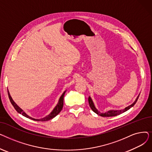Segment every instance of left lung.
<instances>
[{"instance_id":"8db88e82","label":"left lung","mask_w":152,"mask_h":152,"mask_svg":"<svg viewBox=\"0 0 152 152\" xmlns=\"http://www.w3.org/2000/svg\"><path fill=\"white\" fill-rule=\"evenodd\" d=\"M140 95V94H139ZM139 95L137 96V99H135V102L132 103V104H131V105L128 106L126 107L124 109H123V110H109L108 111H107V112L105 113H101L100 112V111L95 108L94 104V102L92 100V99L91 98V97L89 96V98H88V101H89V106L91 107V108L92 109V110L94 111V112H95L96 114L101 116H103V117H110V116H117L118 115H120L124 112H125V111H127L128 110H129L131 107H132L135 104V103L137 102L138 99H139Z\"/></svg>"}]
</instances>
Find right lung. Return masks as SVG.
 <instances>
[{
  "label": "right lung",
  "instance_id": "1",
  "mask_svg": "<svg viewBox=\"0 0 152 152\" xmlns=\"http://www.w3.org/2000/svg\"><path fill=\"white\" fill-rule=\"evenodd\" d=\"M8 91V95H9V99H10V101L11 102V103L12 104V105L13 106V107L15 108V109L16 110V111H17L18 113H19L20 114H21L23 116H25L28 118H29L31 119H33V120H34V121H49L50 120V119H53L54 117H55L56 116H57L60 111L61 110H62L63 108V100H64V95H65V94L66 92V91L64 92L62 95H61V97H60L59 99V100H58V102L57 103V105L55 106V107L53 108V110H52V112L49 114L47 116H46L44 118H41V119H34V118H33L30 117L29 116H28L25 111H24L21 108H20L17 104H16V103L13 100L12 97L10 96V94L9 93V90Z\"/></svg>",
  "mask_w": 152,
  "mask_h": 152
}]
</instances>
